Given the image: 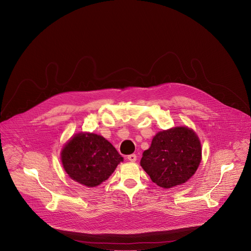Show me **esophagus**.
<instances>
[{
	"mask_svg": "<svg viewBox=\"0 0 251 251\" xmlns=\"http://www.w3.org/2000/svg\"><path fill=\"white\" fill-rule=\"evenodd\" d=\"M127 159H128L129 161H131V162H135V161L137 160V156H136L135 154H131V155H129V156L127 157Z\"/></svg>",
	"mask_w": 251,
	"mask_h": 251,
	"instance_id": "obj_1",
	"label": "esophagus"
}]
</instances>
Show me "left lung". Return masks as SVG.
Masks as SVG:
<instances>
[{"label": "left lung", "instance_id": "1", "mask_svg": "<svg viewBox=\"0 0 251 251\" xmlns=\"http://www.w3.org/2000/svg\"><path fill=\"white\" fill-rule=\"evenodd\" d=\"M201 160V147L196 133L187 127H175L156 134L140 164L155 184L170 189L186 183Z\"/></svg>", "mask_w": 251, "mask_h": 251}]
</instances>
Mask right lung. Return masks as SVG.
I'll list each match as a JSON object with an SVG mask.
<instances>
[{
    "label": "right lung",
    "instance_id": "obj_1",
    "mask_svg": "<svg viewBox=\"0 0 251 251\" xmlns=\"http://www.w3.org/2000/svg\"><path fill=\"white\" fill-rule=\"evenodd\" d=\"M123 161L110 142L93 133H79L61 151V162L73 180L89 188L106 181Z\"/></svg>",
    "mask_w": 251,
    "mask_h": 251
}]
</instances>
